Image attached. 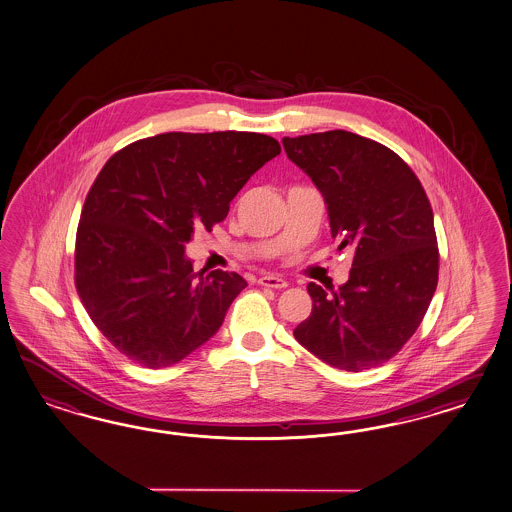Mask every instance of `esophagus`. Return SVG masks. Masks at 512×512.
<instances>
[{
  "instance_id": "1",
  "label": "esophagus",
  "mask_w": 512,
  "mask_h": 512,
  "mask_svg": "<svg viewBox=\"0 0 512 512\" xmlns=\"http://www.w3.org/2000/svg\"><path fill=\"white\" fill-rule=\"evenodd\" d=\"M257 283L263 287H270V289H285L289 285L285 279L279 278V276H263Z\"/></svg>"
}]
</instances>
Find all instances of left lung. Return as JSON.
<instances>
[{"instance_id": "8db88e82", "label": "left lung", "mask_w": 512, "mask_h": 512, "mask_svg": "<svg viewBox=\"0 0 512 512\" xmlns=\"http://www.w3.org/2000/svg\"><path fill=\"white\" fill-rule=\"evenodd\" d=\"M281 142L321 191L338 249H355L340 289L308 285L313 308L293 334L328 366L370 370L402 349L432 302V206L409 165L375 140L336 129Z\"/></svg>"}]
</instances>
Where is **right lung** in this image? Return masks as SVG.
I'll return each mask as SVG.
<instances>
[{
  "instance_id": "1",
  "label": "right lung",
  "mask_w": 512,
  "mask_h": 512,
  "mask_svg": "<svg viewBox=\"0 0 512 512\" xmlns=\"http://www.w3.org/2000/svg\"><path fill=\"white\" fill-rule=\"evenodd\" d=\"M281 152L261 133H163L112 155L86 197L75 281L101 334L146 368L210 340L248 287L236 272H193L186 244L212 229L249 178Z\"/></svg>"
}]
</instances>
